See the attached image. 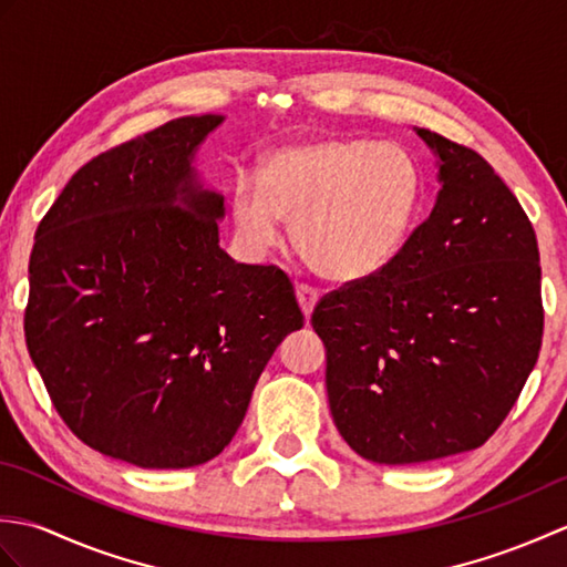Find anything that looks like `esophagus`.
Returning <instances> with one entry per match:
<instances>
[{
	"label": "esophagus",
	"mask_w": 567,
	"mask_h": 567,
	"mask_svg": "<svg viewBox=\"0 0 567 567\" xmlns=\"http://www.w3.org/2000/svg\"><path fill=\"white\" fill-rule=\"evenodd\" d=\"M297 302H299V307H302L305 317H309L311 309H315V305L319 302V290L307 282H299L297 285Z\"/></svg>",
	"instance_id": "1"
}]
</instances>
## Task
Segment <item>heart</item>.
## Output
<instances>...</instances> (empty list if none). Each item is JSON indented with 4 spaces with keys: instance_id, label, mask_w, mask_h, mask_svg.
<instances>
[{
    "instance_id": "b5f03b06",
    "label": "heart",
    "mask_w": 567,
    "mask_h": 567,
    "mask_svg": "<svg viewBox=\"0 0 567 567\" xmlns=\"http://www.w3.org/2000/svg\"><path fill=\"white\" fill-rule=\"evenodd\" d=\"M424 175L400 143L323 138L270 153L260 179L240 175L234 219L250 246H272L282 219L311 270L365 280L400 256L414 231Z\"/></svg>"
}]
</instances>
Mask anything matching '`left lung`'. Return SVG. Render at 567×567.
<instances>
[{
  "label": "left lung",
  "instance_id": "1",
  "mask_svg": "<svg viewBox=\"0 0 567 567\" xmlns=\"http://www.w3.org/2000/svg\"><path fill=\"white\" fill-rule=\"evenodd\" d=\"M441 161L436 207L388 268L323 295L336 429L365 461L416 465L480 449L544 339L532 221L483 155L419 128Z\"/></svg>",
  "mask_w": 567,
  "mask_h": 567
}]
</instances>
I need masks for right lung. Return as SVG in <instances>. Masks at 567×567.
I'll use <instances>...</instances> for the list:
<instances>
[{
    "instance_id": "right-lung-1",
    "label": "right lung",
    "mask_w": 567,
    "mask_h": 567,
    "mask_svg": "<svg viewBox=\"0 0 567 567\" xmlns=\"http://www.w3.org/2000/svg\"><path fill=\"white\" fill-rule=\"evenodd\" d=\"M219 124L173 118L94 155L31 250L23 333L55 412L148 470L219 455L275 348L305 327L290 277L219 248L224 199L189 167Z\"/></svg>"
}]
</instances>
